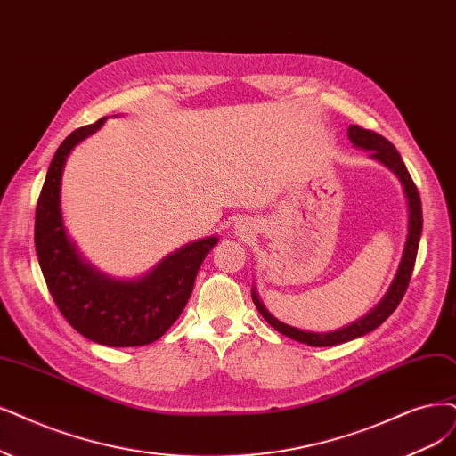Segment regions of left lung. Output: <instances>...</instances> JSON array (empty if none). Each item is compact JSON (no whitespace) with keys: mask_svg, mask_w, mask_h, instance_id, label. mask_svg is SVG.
I'll return each instance as SVG.
<instances>
[{"mask_svg":"<svg viewBox=\"0 0 456 456\" xmlns=\"http://www.w3.org/2000/svg\"><path fill=\"white\" fill-rule=\"evenodd\" d=\"M347 134H349V139H351L353 144L372 151L370 156L379 159L383 165L389 167L391 171L400 178V182L403 185V191H406V197H408V208H410L408 240H406V248H403V256H402V263L398 266L396 278L391 285V289L387 291L385 298L368 315H364L362 319H359V322L351 323L349 327L340 329V330L327 332V334H317V332L298 330V329H293V327L285 325V323H280L274 315L266 312V308L261 305V300L257 298L256 291H251L254 305L257 306L259 314L266 319L268 325H273L278 332L288 336V338L297 340L300 344L312 346V347H329V346H338V344H344V342H349V340H355V338H359V336H364L370 330L378 329L385 322V319L396 310V306L400 305V300L403 298V295H406V289L410 285L415 259H417L420 231H423V208H420V197H419V191H417V185L411 180L408 168H406V165H403V161L396 151V148L393 146V142H389L385 137H381L379 133H376L372 129H364L361 126H349Z\"/></svg>","mask_w":456,"mask_h":456,"instance_id":"1","label":"left lung"}]
</instances>
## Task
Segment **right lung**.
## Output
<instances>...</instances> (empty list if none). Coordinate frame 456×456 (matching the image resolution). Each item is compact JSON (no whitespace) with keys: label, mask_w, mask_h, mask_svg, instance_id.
<instances>
[{"label":"right lung","mask_w":456,"mask_h":456,"mask_svg":"<svg viewBox=\"0 0 456 456\" xmlns=\"http://www.w3.org/2000/svg\"><path fill=\"white\" fill-rule=\"evenodd\" d=\"M107 118L67 137L50 161L36 208V251L46 288L77 332L112 347H137L159 340L180 317L193 291L200 263L216 237L183 246L134 281H114L82 263L67 240L60 214V182L69 151Z\"/></svg>","instance_id":"1"}]
</instances>
